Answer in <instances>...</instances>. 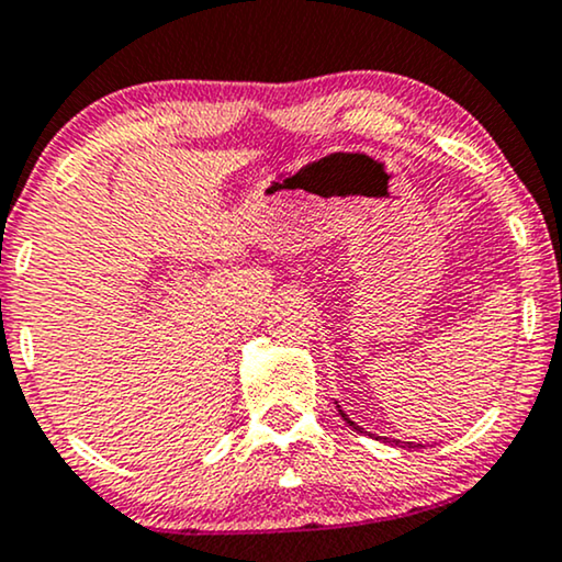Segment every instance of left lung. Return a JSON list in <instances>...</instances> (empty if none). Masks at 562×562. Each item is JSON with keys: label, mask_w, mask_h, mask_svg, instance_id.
I'll return each mask as SVG.
<instances>
[{"label": "left lung", "mask_w": 562, "mask_h": 562, "mask_svg": "<svg viewBox=\"0 0 562 562\" xmlns=\"http://www.w3.org/2000/svg\"><path fill=\"white\" fill-rule=\"evenodd\" d=\"M334 404H337V402H334ZM337 412H339V417H342V420H345L347 425H350V428H352V430H358V432H366L363 428H360V425H358V423H355V420H350V417H347V415H345V409H342V407H339V404H337ZM368 436H373V432H368ZM375 440H381V436H375ZM383 440H386V438H383ZM386 443L402 446V449H420V446H423V443H412V440H404V443H400V440H386Z\"/></svg>", "instance_id": "left-lung-1"}]
</instances>
